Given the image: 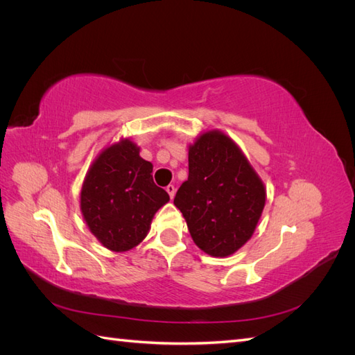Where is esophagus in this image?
Returning <instances> with one entry per match:
<instances>
[{"mask_svg": "<svg viewBox=\"0 0 355 355\" xmlns=\"http://www.w3.org/2000/svg\"><path fill=\"white\" fill-rule=\"evenodd\" d=\"M166 191L168 192L170 198L173 200V197H175V194H176V188H175V185H167V187H166Z\"/></svg>", "mask_w": 355, "mask_h": 355, "instance_id": "obj_1", "label": "esophagus"}]
</instances>
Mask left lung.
I'll use <instances>...</instances> for the list:
<instances>
[{"label": "left lung", "instance_id": "obj_1", "mask_svg": "<svg viewBox=\"0 0 355 355\" xmlns=\"http://www.w3.org/2000/svg\"><path fill=\"white\" fill-rule=\"evenodd\" d=\"M188 163L175 206L202 252L230 256L250 240L259 222L266 198L262 180L232 139L218 130L189 146Z\"/></svg>", "mask_w": 355, "mask_h": 355}]
</instances>
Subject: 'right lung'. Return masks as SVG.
<instances>
[{"instance_id": "1", "label": "right lung", "mask_w": 355, "mask_h": 355, "mask_svg": "<svg viewBox=\"0 0 355 355\" xmlns=\"http://www.w3.org/2000/svg\"><path fill=\"white\" fill-rule=\"evenodd\" d=\"M168 200L154 184L153 164L124 139L94 159L81 188V213L106 249L125 252L146 237L154 214Z\"/></svg>"}]
</instances>
